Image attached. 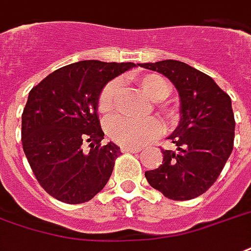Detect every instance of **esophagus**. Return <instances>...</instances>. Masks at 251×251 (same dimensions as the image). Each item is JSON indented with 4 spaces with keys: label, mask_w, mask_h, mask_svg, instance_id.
<instances>
[{
    "label": "esophagus",
    "mask_w": 251,
    "mask_h": 251,
    "mask_svg": "<svg viewBox=\"0 0 251 251\" xmlns=\"http://www.w3.org/2000/svg\"><path fill=\"white\" fill-rule=\"evenodd\" d=\"M121 150L122 151H140V146H133V145H124L121 146Z\"/></svg>",
    "instance_id": "esophagus-1"
}]
</instances>
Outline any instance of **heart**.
Masks as SVG:
<instances>
[{
    "label": "heart",
    "instance_id": "heart-1",
    "mask_svg": "<svg viewBox=\"0 0 251 251\" xmlns=\"http://www.w3.org/2000/svg\"><path fill=\"white\" fill-rule=\"evenodd\" d=\"M140 86L153 101H162L169 96L168 82L158 74H146L140 78ZM120 94V82L114 79L106 83L100 93L98 111L102 116H110L116 110ZM161 124L157 120H130L117 117L106 124V133L111 140L122 145H142L153 140L161 133Z\"/></svg>",
    "mask_w": 251,
    "mask_h": 251
}]
</instances>
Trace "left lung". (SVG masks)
Returning a JSON list of instances; mask_svg holds the SVG:
<instances>
[{"label":"left lung","mask_w":251,"mask_h":251,"mask_svg":"<svg viewBox=\"0 0 251 251\" xmlns=\"http://www.w3.org/2000/svg\"><path fill=\"white\" fill-rule=\"evenodd\" d=\"M168 77L179 96V124L169 135L159 168L145 172L150 186L176 201L201 196L215 182L234 144L231 100L207 74L176 59L141 64Z\"/></svg>","instance_id":"left-lung-1"}]
</instances>
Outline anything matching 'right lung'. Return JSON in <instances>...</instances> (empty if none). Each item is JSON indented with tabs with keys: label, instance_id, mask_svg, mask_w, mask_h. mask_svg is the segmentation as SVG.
<instances>
[{
	"label": "right lung",
	"instance_id": "add662e5",
	"mask_svg": "<svg viewBox=\"0 0 251 251\" xmlns=\"http://www.w3.org/2000/svg\"><path fill=\"white\" fill-rule=\"evenodd\" d=\"M133 68V62L79 61L57 69L29 93L22 148L37 181L58 201L88 202L109 181L121 150L114 142L101 145L98 96ZM85 142L89 152L82 148Z\"/></svg>",
	"mask_w": 251,
	"mask_h": 251
}]
</instances>
